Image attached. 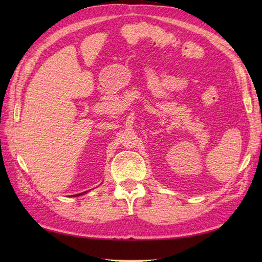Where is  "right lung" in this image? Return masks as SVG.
<instances>
[{
    "mask_svg": "<svg viewBox=\"0 0 262 262\" xmlns=\"http://www.w3.org/2000/svg\"><path fill=\"white\" fill-rule=\"evenodd\" d=\"M83 193H84V192H82V193H77V194H74V196L76 197V196H80V194H83Z\"/></svg>",
    "mask_w": 262,
    "mask_h": 262,
    "instance_id": "obj_1",
    "label": "right lung"
}]
</instances>
